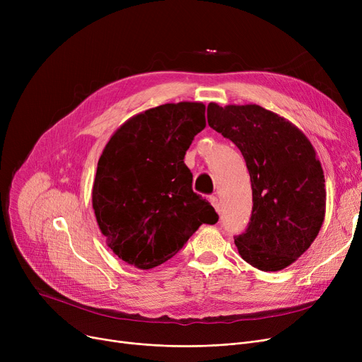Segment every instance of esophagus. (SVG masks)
Returning <instances> with one entry per match:
<instances>
[{
	"mask_svg": "<svg viewBox=\"0 0 362 362\" xmlns=\"http://www.w3.org/2000/svg\"><path fill=\"white\" fill-rule=\"evenodd\" d=\"M210 202L216 208V211L220 213V201H218V198L217 197H210Z\"/></svg>",
	"mask_w": 362,
	"mask_h": 362,
	"instance_id": "34e87169",
	"label": "esophagus"
}]
</instances>
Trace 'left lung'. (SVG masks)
<instances>
[{"mask_svg": "<svg viewBox=\"0 0 362 362\" xmlns=\"http://www.w3.org/2000/svg\"><path fill=\"white\" fill-rule=\"evenodd\" d=\"M206 119L240 149L251 176V220L235 236L240 257L262 272L286 269L310 248L326 214L325 175L311 142L255 104L210 103Z\"/></svg>", "mask_w": 362, "mask_h": 362, "instance_id": "left-lung-1", "label": "left lung"}]
</instances>
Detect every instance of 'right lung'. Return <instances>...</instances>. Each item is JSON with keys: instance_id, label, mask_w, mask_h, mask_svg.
Masks as SVG:
<instances>
[{"instance_id": "1", "label": "right lung", "mask_w": 362, "mask_h": 362, "mask_svg": "<svg viewBox=\"0 0 362 362\" xmlns=\"http://www.w3.org/2000/svg\"><path fill=\"white\" fill-rule=\"evenodd\" d=\"M204 127V104H164L129 119L105 145L92 206L107 245L124 262L154 269L201 224L218 221L211 204L192 191L183 161Z\"/></svg>"}]
</instances>
